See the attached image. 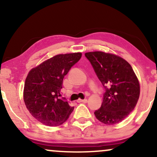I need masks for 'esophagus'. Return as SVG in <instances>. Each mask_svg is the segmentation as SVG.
I'll return each instance as SVG.
<instances>
[{"instance_id":"1","label":"esophagus","mask_w":157,"mask_h":157,"mask_svg":"<svg viewBox=\"0 0 157 157\" xmlns=\"http://www.w3.org/2000/svg\"><path fill=\"white\" fill-rule=\"evenodd\" d=\"M77 102H83V103H86L88 102V100L86 99H84V100H82V99H78L77 100Z\"/></svg>"}]
</instances>
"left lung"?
<instances>
[{
  "label": "left lung",
  "instance_id": "8db88e82",
  "mask_svg": "<svg viewBox=\"0 0 157 157\" xmlns=\"http://www.w3.org/2000/svg\"><path fill=\"white\" fill-rule=\"evenodd\" d=\"M85 55L105 89L102 105L95 111V117L106 125L122 121L134 109L140 97V82L132 67L113 54L91 52Z\"/></svg>",
  "mask_w": 157,
  "mask_h": 157
}]
</instances>
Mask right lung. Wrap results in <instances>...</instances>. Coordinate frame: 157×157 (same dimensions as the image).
Instances as JSON below:
<instances>
[{"label":"right lung","mask_w":157,"mask_h":157,"mask_svg":"<svg viewBox=\"0 0 157 157\" xmlns=\"http://www.w3.org/2000/svg\"><path fill=\"white\" fill-rule=\"evenodd\" d=\"M82 53L57 55L31 69L23 89L26 109L37 121L48 126L63 124L74 107L59 99L63 81L71 66L81 58Z\"/></svg>","instance_id":"obj_1"}]
</instances>
